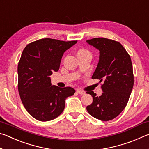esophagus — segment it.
Instances as JSON below:
<instances>
[{
    "label": "esophagus",
    "instance_id": "obj_1",
    "mask_svg": "<svg viewBox=\"0 0 149 149\" xmlns=\"http://www.w3.org/2000/svg\"><path fill=\"white\" fill-rule=\"evenodd\" d=\"M76 92L78 93V94H80V95H85V92L84 91L81 90V89H77Z\"/></svg>",
    "mask_w": 149,
    "mask_h": 149
}]
</instances>
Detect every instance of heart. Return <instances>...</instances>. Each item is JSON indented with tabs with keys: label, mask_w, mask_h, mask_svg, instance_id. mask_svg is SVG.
Listing matches in <instances>:
<instances>
[{
	"label": "heart",
	"mask_w": 149,
	"mask_h": 149,
	"mask_svg": "<svg viewBox=\"0 0 149 149\" xmlns=\"http://www.w3.org/2000/svg\"><path fill=\"white\" fill-rule=\"evenodd\" d=\"M84 52H89L87 51V50H84V49H81V50H79V51H78V52H77V54L78 53H84Z\"/></svg>",
	"instance_id": "1"
}]
</instances>
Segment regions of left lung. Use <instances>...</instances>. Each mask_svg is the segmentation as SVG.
Wrapping results in <instances>:
<instances>
[{
  "label": "left lung",
  "mask_w": 149,
  "mask_h": 149,
  "mask_svg": "<svg viewBox=\"0 0 149 149\" xmlns=\"http://www.w3.org/2000/svg\"><path fill=\"white\" fill-rule=\"evenodd\" d=\"M87 42L100 54L92 79L103 83L99 97L93 91L87 92L93 97L87 110L98 120L109 121L122 112L129 100L134 83L132 60L122 45L114 40L99 37Z\"/></svg>",
  "instance_id": "1"
}]
</instances>
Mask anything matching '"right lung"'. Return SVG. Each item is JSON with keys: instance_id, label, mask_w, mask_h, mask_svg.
Returning <instances> with one entry per match:
<instances>
[{"instance_id": "obj_1", "label": "right lung", "mask_w": 149, "mask_h": 149, "mask_svg": "<svg viewBox=\"0 0 149 149\" xmlns=\"http://www.w3.org/2000/svg\"><path fill=\"white\" fill-rule=\"evenodd\" d=\"M77 42L41 39L27 45L22 52L17 87L25 108L36 120L47 122L59 116L66 98L75 92L70 87L52 85L49 76L59 70L64 52Z\"/></svg>"}]
</instances>
